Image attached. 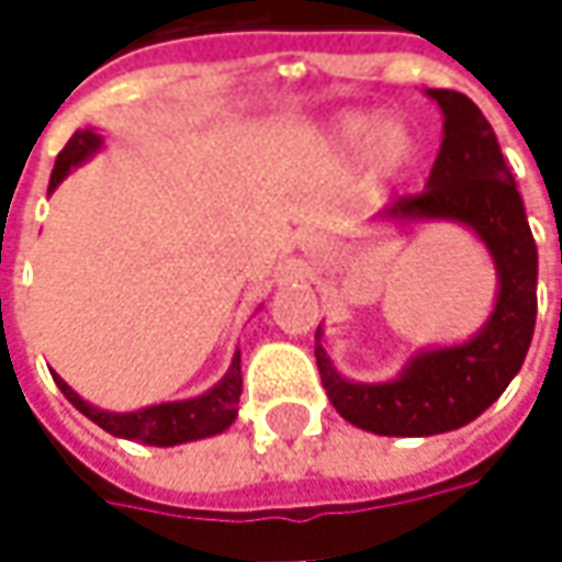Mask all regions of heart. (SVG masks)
Listing matches in <instances>:
<instances>
[{
  "label": "heart",
  "instance_id": "obj_1",
  "mask_svg": "<svg viewBox=\"0 0 562 562\" xmlns=\"http://www.w3.org/2000/svg\"><path fill=\"white\" fill-rule=\"evenodd\" d=\"M331 137L344 149V153H357L369 146V162L378 178L394 175L400 165L409 159V134L400 124H384L378 127V121L372 115H344L335 121Z\"/></svg>",
  "mask_w": 562,
  "mask_h": 562
}]
</instances>
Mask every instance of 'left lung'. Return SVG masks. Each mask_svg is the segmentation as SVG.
Wrapping results in <instances>:
<instances>
[{
  "label": "left lung",
  "mask_w": 562,
  "mask_h": 562,
  "mask_svg": "<svg viewBox=\"0 0 562 562\" xmlns=\"http://www.w3.org/2000/svg\"><path fill=\"white\" fill-rule=\"evenodd\" d=\"M428 97L443 112L441 153L425 190L400 196L381 218L472 227L497 266L501 291L479 335L457 347L422 350L394 381H347L315 344L322 384L337 413L357 428L394 438H428L479 419L522 369L538 313V247L501 143L469 97L457 90H428ZM315 337L322 340V328Z\"/></svg>",
  "instance_id": "left-lung-1"
}]
</instances>
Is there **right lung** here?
I'll return each mask as SVG.
<instances>
[{"label": "right lung", "mask_w": 562, "mask_h": 562, "mask_svg": "<svg viewBox=\"0 0 562 562\" xmlns=\"http://www.w3.org/2000/svg\"><path fill=\"white\" fill-rule=\"evenodd\" d=\"M102 146V137L97 131H75V137L65 143V149L58 153L49 178V190L61 184L68 178V171L87 162L93 153ZM55 384L65 397L75 403L77 409L93 419L99 428H105L115 438H127V441L156 443V447H175V443L200 441L209 435H222L231 422L237 419V403H240V391H244V375H240V350L231 359V369L225 378L193 400H178V403H159V406H146L137 413H109L99 409L83 397H77L75 391L55 375Z\"/></svg>", "instance_id": "right-lung-1"}]
</instances>
